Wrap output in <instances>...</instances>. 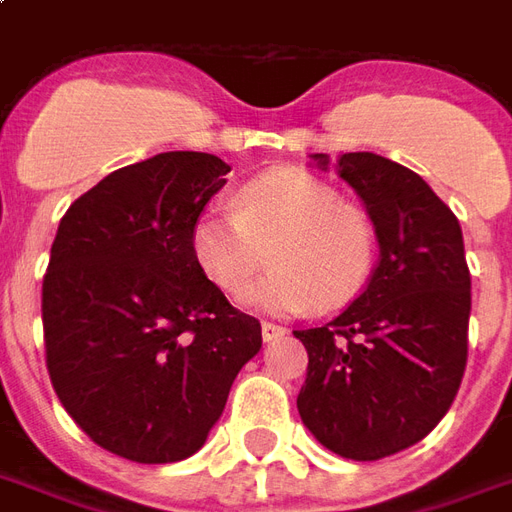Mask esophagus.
Returning <instances> with one entry per match:
<instances>
[{
  "label": "esophagus",
  "instance_id": "esophagus-1",
  "mask_svg": "<svg viewBox=\"0 0 512 512\" xmlns=\"http://www.w3.org/2000/svg\"><path fill=\"white\" fill-rule=\"evenodd\" d=\"M260 331H263V342H274L279 336H285V328L276 323H263L260 325Z\"/></svg>",
  "mask_w": 512,
  "mask_h": 512
}]
</instances>
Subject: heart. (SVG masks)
<instances>
[{
    "instance_id": "heart-1",
    "label": "heart",
    "mask_w": 512,
    "mask_h": 512,
    "mask_svg": "<svg viewBox=\"0 0 512 512\" xmlns=\"http://www.w3.org/2000/svg\"><path fill=\"white\" fill-rule=\"evenodd\" d=\"M200 271L227 295L241 293L271 257L274 268L244 304L274 314L344 306L377 263L372 217L304 168H276L238 189L233 214L206 211L192 225Z\"/></svg>"
}]
</instances>
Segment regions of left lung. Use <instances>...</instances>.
Wrapping results in <instances>:
<instances>
[{
    "instance_id": "8db88e82",
    "label": "left lung",
    "mask_w": 512,
    "mask_h": 512,
    "mask_svg": "<svg viewBox=\"0 0 512 512\" xmlns=\"http://www.w3.org/2000/svg\"><path fill=\"white\" fill-rule=\"evenodd\" d=\"M328 170V154H314ZM372 217V279L323 328L295 331L309 352L298 412L336 456L377 461L445 418L467 366L472 293L456 214L418 173L372 154L336 160Z\"/></svg>"
}]
</instances>
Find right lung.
I'll list each match as a JSON object with an SVG mask.
<instances>
[{
	"label": "right lung",
	"mask_w": 512,
	"mask_h": 512,
	"mask_svg": "<svg viewBox=\"0 0 512 512\" xmlns=\"http://www.w3.org/2000/svg\"><path fill=\"white\" fill-rule=\"evenodd\" d=\"M230 165L165 151L67 208L43 276L45 366L100 448L170 464L203 448L263 333L192 255V225Z\"/></svg>",
	"instance_id": "add662e5"
}]
</instances>
